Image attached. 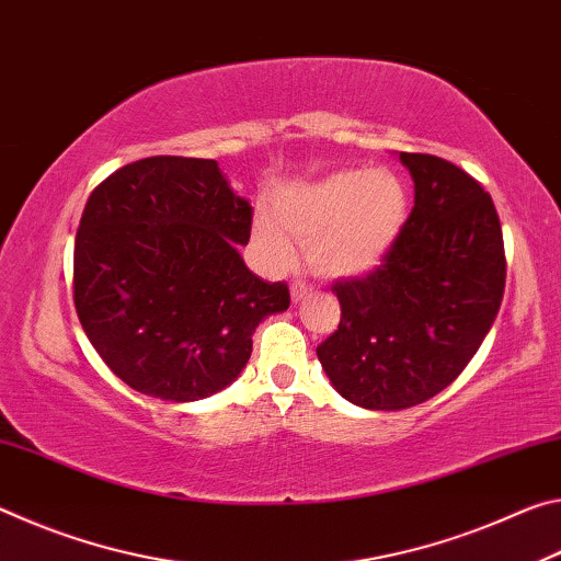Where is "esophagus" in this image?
I'll return each mask as SVG.
<instances>
[{
    "mask_svg": "<svg viewBox=\"0 0 561 561\" xmlns=\"http://www.w3.org/2000/svg\"><path fill=\"white\" fill-rule=\"evenodd\" d=\"M311 291H314V289H311V284L297 282V284H294V287H291V301L297 304V301H301V299H307Z\"/></svg>",
    "mask_w": 561,
    "mask_h": 561,
    "instance_id": "obj_1",
    "label": "esophagus"
}]
</instances>
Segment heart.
I'll list each match as a JSON object with an SVG mask.
<instances>
[{
    "instance_id": "heart-1",
    "label": "heart",
    "mask_w": 561,
    "mask_h": 561,
    "mask_svg": "<svg viewBox=\"0 0 561 561\" xmlns=\"http://www.w3.org/2000/svg\"><path fill=\"white\" fill-rule=\"evenodd\" d=\"M408 195L391 170H339L282 197L279 222L260 215L254 234L274 262L294 254L288 237L309 247L311 267L329 277H356L383 262L401 234Z\"/></svg>"
}]
</instances>
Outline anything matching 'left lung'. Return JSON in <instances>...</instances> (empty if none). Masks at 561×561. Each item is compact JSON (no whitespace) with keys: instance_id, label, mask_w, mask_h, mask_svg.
<instances>
[{"instance_id":"8db88e82","label":"left lung","mask_w":561,"mask_h":561,"mask_svg":"<svg viewBox=\"0 0 561 561\" xmlns=\"http://www.w3.org/2000/svg\"><path fill=\"white\" fill-rule=\"evenodd\" d=\"M415 205L366 277L334 282L339 329L317 346L331 386L368 411H403L448 388L495 321L505 244L492 197L458 165L401 153Z\"/></svg>"}]
</instances>
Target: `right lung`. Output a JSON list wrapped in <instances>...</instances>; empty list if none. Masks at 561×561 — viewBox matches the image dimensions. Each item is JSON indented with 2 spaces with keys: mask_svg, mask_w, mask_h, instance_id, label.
I'll return each instance as SVG.
<instances>
[{
  "mask_svg": "<svg viewBox=\"0 0 561 561\" xmlns=\"http://www.w3.org/2000/svg\"><path fill=\"white\" fill-rule=\"evenodd\" d=\"M252 205L217 160L156 156L93 190L73 244L83 331L133 391L190 403L230 386L262 319L289 309L284 282L247 270Z\"/></svg>",
  "mask_w": 561,
  "mask_h": 561,
  "instance_id": "1",
  "label": "right lung"
}]
</instances>
